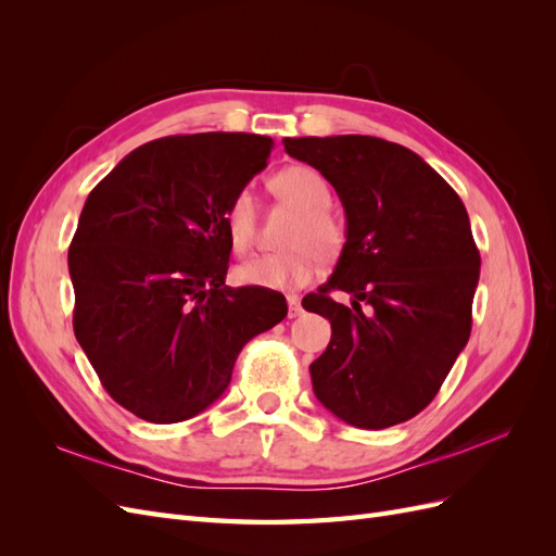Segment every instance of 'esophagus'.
I'll return each mask as SVG.
<instances>
[{"label": "esophagus", "mask_w": 556, "mask_h": 556, "mask_svg": "<svg viewBox=\"0 0 556 556\" xmlns=\"http://www.w3.org/2000/svg\"><path fill=\"white\" fill-rule=\"evenodd\" d=\"M301 313H304V308H301V299L296 294H288V315L296 317Z\"/></svg>", "instance_id": "obj_1"}]
</instances>
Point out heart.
Returning a JSON list of instances; mask_svg holds the SVG:
<instances>
[{
  "instance_id": "1",
  "label": "heart",
  "mask_w": 556,
  "mask_h": 556,
  "mask_svg": "<svg viewBox=\"0 0 556 556\" xmlns=\"http://www.w3.org/2000/svg\"><path fill=\"white\" fill-rule=\"evenodd\" d=\"M268 188L285 206L294 208L292 223L285 229L280 252H266L243 262L237 280L250 288L290 290L308 282L319 264L333 262L345 248V225L329 211L331 190L327 180L306 164L278 172ZM255 201L248 192L231 199L225 213L227 239L233 252H245L255 237Z\"/></svg>"
}]
</instances>
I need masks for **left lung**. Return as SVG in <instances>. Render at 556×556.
<instances>
[{"instance_id":"left-lung-1","label":"left lung","mask_w":556,"mask_h":556,"mask_svg":"<svg viewBox=\"0 0 556 556\" xmlns=\"http://www.w3.org/2000/svg\"><path fill=\"white\" fill-rule=\"evenodd\" d=\"M339 194L345 248L301 306L327 317L331 341L311 364L313 392L359 429L425 410L470 336L480 252L459 194L413 150L341 134L285 139ZM348 291L350 307L336 305Z\"/></svg>"}]
</instances>
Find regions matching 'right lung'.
I'll use <instances>...</instances> for the list:
<instances>
[{
    "label": "right lung",
    "mask_w": 556,
    "mask_h": 556,
    "mask_svg": "<svg viewBox=\"0 0 556 556\" xmlns=\"http://www.w3.org/2000/svg\"><path fill=\"white\" fill-rule=\"evenodd\" d=\"M271 148L243 131L157 139L86 199L70 245L74 331L104 390L146 422L206 410L243 345L288 315L280 292L225 285V213Z\"/></svg>",
    "instance_id": "right-lung-1"
}]
</instances>
